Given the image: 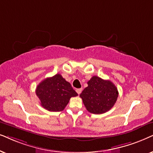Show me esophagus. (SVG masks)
Wrapping results in <instances>:
<instances>
[{
	"label": "esophagus",
	"mask_w": 153,
	"mask_h": 153,
	"mask_svg": "<svg viewBox=\"0 0 153 153\" xmlns=\"http://www.w3.org/2000/svg\"><path fill=\"white\" fill-rule=\"evenodd\" d=\"M82 89H81V88H80V89H76V92L78 93V94H80L81 93V91H82Z\"/></svg>",
	"instance_id": "34e87169"
}]
</instances>
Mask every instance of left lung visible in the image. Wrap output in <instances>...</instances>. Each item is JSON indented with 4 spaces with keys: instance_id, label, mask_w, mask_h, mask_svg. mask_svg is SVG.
I'll use <instances>...</instances> for the list:
<instances>
[{
    "instance_id": "1",
    "label": "left lung",
    "mask_w": 153,
    "mask_h": 153,
    "mask_svg": "<svg viewBox=\"0 0 153 153\" xmlns=\"http://www.w3.org/2000/svg\"><path fill=\"white\" fill-rule=\"evenodd\" d=\"M87 84L80 95L87 111L93 114H102L111 109L118 97L115 85L97 76H93Z\"/></svg>"
}]
</instances>
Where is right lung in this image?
Returning a JSON list of instances; mask_svg holds the SVG:
<instances>
[{"instance_id":"1","label":"right lung","mask_w":153,"mask_h":153,"mask_svg":"<svg viewBox=\"0 0 153 153\" xmlns=\"http://www.w3.org/2000/svg\"><path fill=\"white\" fill-rule=\"evenodd\" d=\"M36 94L39 98L40 105L52 112L62 111L71 98L78 95L60 74H56L40 82L36 87Z\"/></svg>"}]
</instances>
